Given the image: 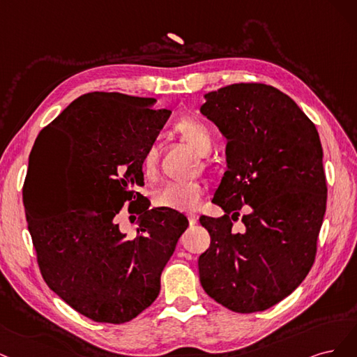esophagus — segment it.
<instances>
[{"mask_svg":"<svg viewBox=\"0 0 357 357\" xmlns=\"http://www.w3.org/2000/svg\"><path fill=\"white\" fill-rule=\"evenodd\" d=\"M187 218H188V222H190V225H194L195 222H197V220H199V216L195 215V213H188V215H187Z\"/></svg>","mask_w":357,"mask_h":357,"instance_id":"34e87169","label":"esophagus"}]
</instances>
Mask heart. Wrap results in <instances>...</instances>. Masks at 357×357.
I'll use <instances>...</instances> for the list:
<instances>
[{"label":"heart","instance_id":"heart-1","mask_svg":"<svg viewBox=\"0 0 357 357\" xmlns=\"http://www.w3.org/2000/svg\"><path fill=\"white\" fill-rule=\"evenodd\" d=\"M172 129L179 139L185 142L197 155H208L213 146L209 128L197 119H181ZM141 172L145 181H155L158 172V151L155 145L148 146L144 153ZM203 192L204 188L200 182H167L154 192L153 200L157 208L188 212L197 208Z\"/></svg>","mask_w":357,"mask_h":357}]
</instances>
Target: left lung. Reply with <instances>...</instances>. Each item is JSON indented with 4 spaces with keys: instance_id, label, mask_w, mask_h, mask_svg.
Returning <instances> with one entry per match:
<instances>
[{
    "instance_id": "8db88e82",
    "label": "left lung",
    "mask_w": 357,
    "mask_h": 357,
    "mask_svg": "<svg viewBox=\"0 0 357 357\" xmlns=\"http://www.w3.org/2000/svg\"><path fill=\"white\" fill-rule=\"evenodd\" d=\"M204 99L200 112L227 139V172L212 200L225 215L200 218L211 234L200 283L236 313L262 312L291 295L314 262L326 211L324 149L312 120L275 87L240 83Z\"/></svg>"
}]
</instances>
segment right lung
I'll return each mask as SVG.
<instances>
[{"label":"right lung","mask_w":357,"mask_h":357,"mask_svg":"<svg viewBox=\"0 0 357 357\" xmlns=\"http://www.w3.org/2000/svg\"><path fill=\"white\" fill-rule=\"evenodd\" d=\"M154 103L86 93L45 126L29 157L24 204L43 278L75 312L102 324H124L154 303L188 227L182 213L151 209L133 190L144 185L142 155L170 116ZM126 202L140 215L132 239L116 224Z\"/></svg>","instance_id":"1"}]
</instances>
